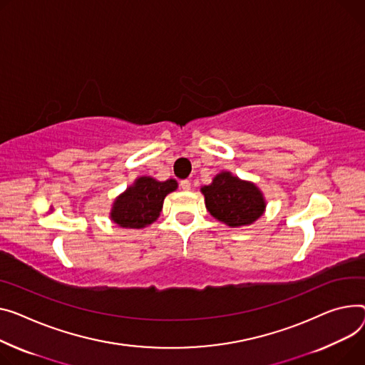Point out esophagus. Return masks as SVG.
<instances>
[{"label":"esophagus","instance_id":"1","mask_svg":"<svg viewBox=\"0 0 365 365\" xmlns=\"http://www.w3.org/2000/svg\"><path fill=\"white\" fill-rule=\"evenodd\" d=\"M180 187H182L183 190H189V189H190V182L186 180V179L182 180V182H180Z\"/></svg>","mask_w":365,"mask_h":365}]
</instances>
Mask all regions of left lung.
Instances as JSON below:
<instances>
[{
	"label": "left lung",
	"mask_w": 365,
	"mask_h": 365,
	"mask_svg": "<svg viewBox=\"0 0 365 365\" xmlns=\"http://www.w3.org/2000/svg\"><path fill=\"white\" fill-rule=\"evenodd\" d=\"M201 190L210 214L230 227L254 223L265 208L258 187L232 176L229 172L217 175L212 183Z\"/></svg>",
	"instance_id": "left-lung-1"
}]
</instances>
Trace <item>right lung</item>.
I'll return each instance as SVG.
<instances>
[{
    "label": "right lung",
    "mask_w": 365,
    "mask_h": 365,
    "mask_svg": "<svg viewBox=\"0 0 365 365\" xmlns=\"http://www.w3.org/2000/svg\"><path fill=\"white\" fill-rule=\"evenodd\" d=\"M178 187V182L170 179L157 182L153 178H139L123 195H120L111 211L113 222L126 229H140L151 225L160 215L167 193Z\"/></svg>",
    "instance_id": "1"
}]
</instances>
